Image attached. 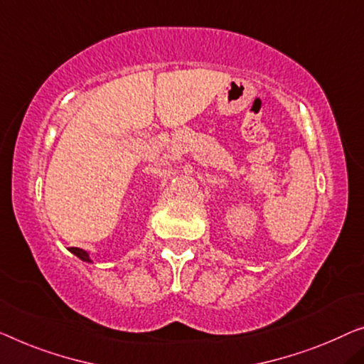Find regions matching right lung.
Returning <instances> with one entry per match:
<instances>
[{"instance_id": "right-lung-1", "label": "right lung", "mask_w": 364, "mask_h": 364, "mask_svg": "<svg viewBox=\"0 0 364 364\" xmlns=\"http://www.w3.org/2000/svg\"><path fill=\"white\" fill-rule=\"evenodd\" d=\"M70 252H72L73 255H77V257H78L80 259H83V262H88V263H91L88 252L81 250V248H77V247H72V248H70Z\"/></svg>"}]
</instances>
